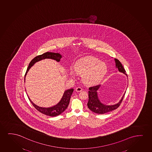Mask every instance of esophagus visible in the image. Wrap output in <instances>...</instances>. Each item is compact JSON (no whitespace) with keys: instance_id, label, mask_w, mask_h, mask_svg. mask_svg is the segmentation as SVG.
I'll return each mask as SVG.
<instances>
[{"instance_id":"34e87169","label":"esophagus","mask_w":152,"mask_h":152,"mask_svg":"<svg viewBox=\"0 0 152 152\" xmlns=\"http://www.w3.org/2000/svg\"><path fill=\"white\" fill-rule=\"evenodd\" d=\"M75 90L77 92H80L83 90V89L80 87H78L75 89Z\"/></svg>"}]
</instances>
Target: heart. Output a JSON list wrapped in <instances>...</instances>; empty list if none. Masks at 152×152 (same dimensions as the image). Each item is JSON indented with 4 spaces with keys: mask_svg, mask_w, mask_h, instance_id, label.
Masks as SVG:
<instances>
[{
    "mask_svg": "<svg viewBox=\"0 0 152 152\" xmlns=\"http://www.w3.org/2000/svg\"><path fill=\"white\" fill-rule=\"evenodd\" d=\"M75 71L83 75L82 79L84 83L89 85H94L101 81L106 74L107 67L105 63L96 58L88 56L77 61L74 65ZM70 74L75 77L74 71L71 70Z\"/></svg>",
    "mask_w": 152,
    "mask_h": 152,
    "instance_id": "heart-1",
    "label": "heart"
}]
</instances>
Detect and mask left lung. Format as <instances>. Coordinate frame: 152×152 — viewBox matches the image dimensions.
Returning <instances> with one entry per match:
<instances>
[{
  "label": "left lung",
  "mask_w": 152,
  "mask_h": 152,
  "mask_svg": "<svg viewBox=\"0 0 152 152\" xmlns=\"http://www.w3.org/2000/svg\"><path fill=\"white\" fill-rule=\"evenodd\" d=\"M115 61L116 63V67L118 69V71L120 72L123 73L127 75L126 74H125L126 71L121 62L118 60H117V58H115ZM100 86H101L100 85H98L92 86L89 88V89L88 91L89 100L88 102L87 105L88 108H89V110H91L92 112L96 113V114H105V113L109 112L110 111H112V110H116V108H118L121 103L126 92L123 95V97L121 98V101L118 103L115 104V105H106L102 104L98 98L97 91L99 89Z\"/></svg>",
  "instance_id": "left-lung-1"
}]
</instances>
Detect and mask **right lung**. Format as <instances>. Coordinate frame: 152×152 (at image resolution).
<instances>
[{
	"label": "right lung",
	"instance_id": "right-lung-1",
	"mask_svg": "<svg viewBox=\"0 0 152 152\" xmlns=\"http://www.w3.org/2000/svg\"><path fill=\"white\" fill-rule=\"evenodd\" d=\"M61 58H62V56L60 53H53V52H46L42 54L36 56L31 61V62L29 63V65L27 67V70L25 73V76H24V81L25 80V76H26L28 71L36 62L43 60V59H45V58L53 59V60L56 61V62H58L60 61ZM73 91H74L73 89H70L66 90L64 92V94H63L60 101L58 102V104L52 107H48V108L42 107L37 106L31 101L29 97H28V99L34 107L40 112L44 114L49 116H56L61 114V113H62L68 107L71 96L73 94Z\"/></svg>",
	"mask_w": 152,
	"mask_h": 152
}]
</instances>
